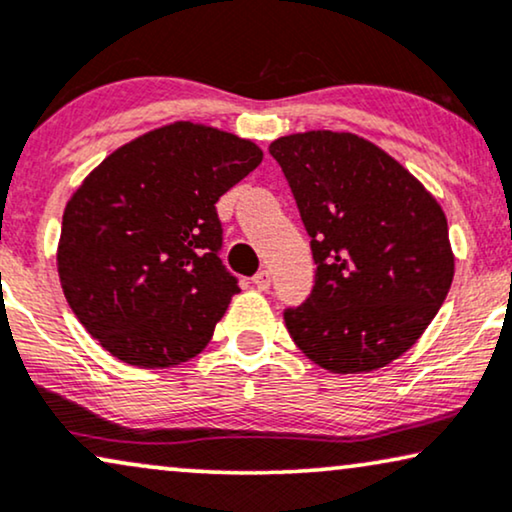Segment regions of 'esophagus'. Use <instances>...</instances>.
I'll list each match as a JSON object with an SVG mask.
<instances>
[{
	"label": "esophagus",
	"mask_w": 512,
	"mask_h": 512,
	"mask_svg": "<svg viewBox=\"0 0 512 512\" xmlns=\"http://www.w3.org/2000/svg\"><path fill=\"white\" fill-rule=\"evenodd\" d=\"M252 283H255L257 290H267L271 286V276L267 269H260L255 276H252Z\"/></svg>",
	"instance_id": "obj_1"
}]
</instances>
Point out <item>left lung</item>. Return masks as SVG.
Masks as SVG:
<instances>
[{
	"label": "left lung",
	"instance_id": "left-lung-1",
	"mask_svg": "<svg viewBox=\"0 0 512 512\" xmlns=\"http://www.w3.org/2000/svg\"><path fill=\"white\" fill-rule=\"evenodd\" d=\"M269 153L312 238L314 288L283 312L304 357L368 373L416 345L454 281L444 210L392 155L349 132L290 134Z\"/></svg>",
	"mask_w": 512,
	"mask_h": 512
}]
</instances>
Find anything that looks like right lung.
Instances as JSON below:
<instances>
[{
    "label": "right lung",
    "mask_w": 512,
    "mask_h": 512,
    "mask_svg": "<svg viewBox=\"0 0 512 512\" xmlns=\"http://www.w3.org/2000/svg\"><path fill=\"white\" fill-rule=\"evenodd\" d=\"M262 163L252 141L174 122L108 155L68 200L58 276L113 357L167 368L203 352L238 278L219 260L215 203Z\"/></svg>",
    "instance_id": "add662e5"
}]
</instances>
